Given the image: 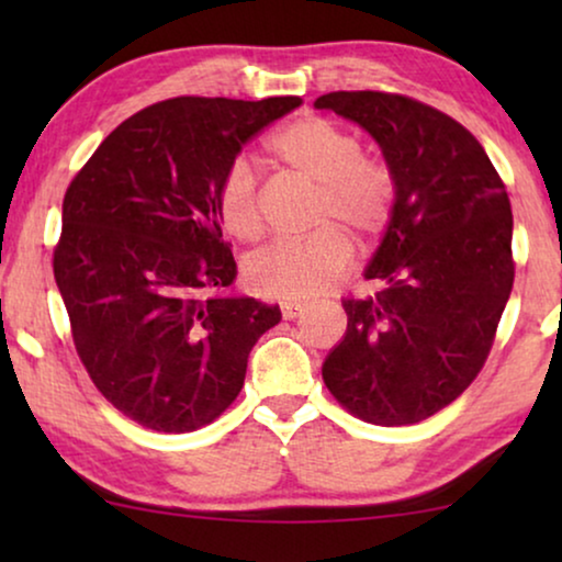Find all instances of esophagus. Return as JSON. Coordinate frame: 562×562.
Wrapping results in <instances>:
<instances>
[{"mask_svg":"<svg viewBox=\"0 0 562 562\" xmlns=\"http://www.w3.org/2000/svg\"><path fill=\"white\" fill-rule=\"evenodd\" d=\"M304 310H306V304H302V302H286V304H281L283 319H296L299 314H302Z\"/></svg>","mask_w":562,"mask_h":562,"instance_id":"34e87169","label":"esophagus"}]
</instances>
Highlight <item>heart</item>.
<instances>
[{"mask_svg": "<svg viewBox=\"0 0 562 562\" xmlns=\"http://www.w3.org/2000/svg\"><path fill=\"white\" fill-rule=\"evenodd\" d=\"M268 156L294 179L312 183L310 225L304 240L276 243L245 266V279L260 296L310 299L340 281L352 263L350 229L373 240L386 229L396 204V176L386 160L366 156L352 130L327 117H299L268 140ZM214 210L222 229L240 243L260 240L266 229L258 181L245 160H235L217 183Z\"/></svg>", "mask_w": 562, "mask_h": 562, "instance_id": "b5f03b06", "label": "heart"}]
</instances>
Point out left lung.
I'll return each mask as SVG.
<instances>
[{
    "label": "left lung",
    "instance_id": "1",
    "mask_svg": "<svg viewBox=\"0 0 562 562\" xmlns=\"http://www.w3.org/2000/svg\"><path fill=\"white\" fill-rule=\"evenodd\" d=\"M317 110L375 137L396 176V204L366 279L345 296L348 333L322 366L352 417L417 425L471 386L514 286L512 204L471 130L391 91H329Z\"/></svg>",
    "mask_w": 562,
    "mask_h": 562
}]
</instances>
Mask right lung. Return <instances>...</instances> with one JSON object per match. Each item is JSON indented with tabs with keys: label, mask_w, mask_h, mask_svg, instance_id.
<instances>
[{
	"label": "right lung",
	"mask_w": 562,
	"mask_h": 562,
	"mask_svg": "<svg viewBox=\"0 0 562 562\" xmlns=\"http://www.w3.org/2000/svg\"><path fill=\"white\" fill-rule=\"evenodd\" d=\"M302 104L176 97L104 137L64 196L53 276L89 379L156 432H194L229 409L279 306L225 296L237 266L214 210L252 135Z\"/></svg>",
	"instance_id": "1"
}]
</instances>
